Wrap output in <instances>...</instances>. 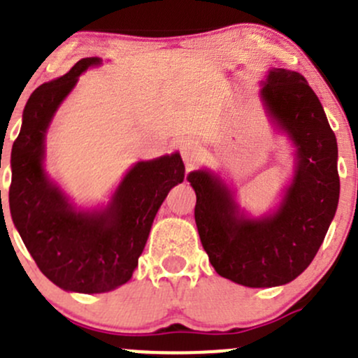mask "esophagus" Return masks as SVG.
Listing matches in <instances>:
<instances>
[{
	"label": "esophagus",
	"instance_id": "34e87169",
	"mask_svg": "<svg viewBox=\"0 0 358 358\" xmlns=\"http://www.w3.org/2000/svg\"><path fill=\"white\" fill-rule=\"evenodd\" d=\"M180 154H182L183 161L187 162L189 166H192L197 159V147L194 145L192 142H182L180 143Z\"/></svg>",
	"mask_w": 358,
	"mask_h": 358
}]
</instances>
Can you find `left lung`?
Returning a JSON list of instances; mask_svg holds the SVG:
<instances>
[{
  "mask_svg": "<svg viewBox=\"0 0 358 358\" xmlns=\"http://www.w3.org/2000/svg\"><path fill=\"white\" fill-rule=\"evenodd\" d=\"M266 110L296 147L291 185L275 213L249 218L216 175L199 169L196 225L216 272L246 287L291 282L312 263L339 199L338 143L319 96L299 72L272 69L262 88Z\"/></svg>",
  "mask_w": 358,
  "mask_h": 358,
  "instance_id": "1",
  "label": "left lung"
}]
</instances>
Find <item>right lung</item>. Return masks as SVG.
I'll list each match as a JSON object with an SVG mask.
<instances>
[{
	"label": "right lung",
	"mask_w": 358,
	"mask_h": 358,
	"mask_svg": "<svg viewBox=\"0 0 358 358\" xmlns=\"http://www.w3.org/2000/svg\"><path fill=\"white\" fill-rule=\"evenodd\" d=\"M100 62L99 57L81 59L66 76L34 90L10 161V213L25 248L55 286L85 294L115 289L131 279L157 209L185 176L178 152L136 162L99 211H78L46 176V129L79 76Z\"/></svg>",
	"instance_id": "1"
}]
</instances>
